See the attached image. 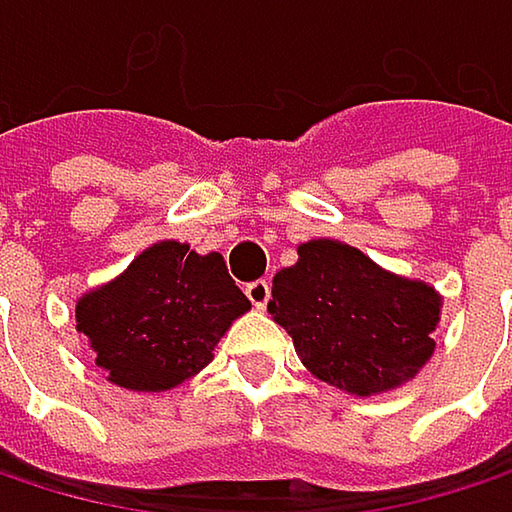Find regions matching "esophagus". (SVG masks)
Listing matches in <instances>:
<instances>
[{"label":"esophagus","mask_w":512,"mask_h":512,"mask_svg":"<svg viewBox=\"0 0 512 512\" xmlns=\"http://www.w3.org/2000/svg\"><path fill=\"white\" fill-rule=\"evenodd\" d=\"M246 296H249V302L255 305L257 311H263L266 308V302H269V281H252V284H246Z\"/></svg>","instance_id":"esophagus-1"}]
</instances>
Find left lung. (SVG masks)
Instances as JSON below:
<instances>
[{
	"instance_id": "8db88e82",
	"label": "left lung",
	"mask_w": 512,
	"mask_h": 512,
	"mask_svg": "<svg viewBox=\"0 0 512 512\" xmlns=\"http://www.w3.org/2000/svg\"><path fill=\"white\" fill-rule=\"evenodd\" d=\"M272 278L269 314L296 356L323 382L356 394H388L436 353L442 293L382 269L341 240H308Z\"/></svg>"
}]
</instances>
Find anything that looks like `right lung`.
<instances>
[{"label": "right lung", "mask_w": 512, "mask_h": 512, "mask_svg": "<svg viewBox=\"0 0 512 512\" xmlns=\"http://www.w3.org/2000/svg\"><path fill=\"white\" fill-rule=\"evenodd\" d=\"M252 302L219 252L159 240L112 281L76 299V329L103 376L127 391H171L201 373Z\"/></svg>", "instance_id": "obj_1"}]
</instances>
